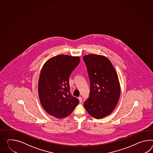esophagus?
Segmentation results:
<instances>
[{
	"label": "esophagus",
	"instance_id": "esophagus-1",
	"mask_svg": "<svg viewBox=\"0 0 153 153\" xmlns=\"http://www.w3.org/2000/svg\"><path fill=\"white\" fill-rule=\"evenodd\" d=\"M78 100H79V102L80 103H81L82 102V98L81 97H78Z\"/></svg>",
	"mask_w": 153,
	"mask_h": 153
}]
</instances>
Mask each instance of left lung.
Masks as SVG:
<instances>
[{
  "label": "left lung",
  "mask_w": 153,
  "mask_h": 153,
  "mask_svg": "<svg viewBox=\"0 0 153 153\" xmlns=\"http://www.w3.org/2000/svg\"><path fill=\"white\" fill-rule=\"evenodd\" d=\"M90 82L89 98L83 105L90 115L97 119L112 113L119 100V79L111 61L105 57L91 54L83 57Z\"/></svg>",
  "instance_id": "left-lung-1"
}]
</instances>
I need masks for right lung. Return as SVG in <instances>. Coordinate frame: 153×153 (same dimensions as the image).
Wrapping results in <instances>:
<instances>
[{
	"instance_id": "obj_1",
	"label": "right lung",
	"mask_w": 153,
	"mask_h": 153,
	"mask_svg": "<svg viewBox=\"0 0 153 153\" xmlns=\"http://www.w3.org/2000/svg\"><path fill=\"white\" fill-rule=\"evenodd\" d=\"M79 62V57L58 55L43 66L38 92L41 105L50 115L57 118L66 117L79 103L78 98L71 95L69 77Z\"/></svg>"
}]
</instances>
